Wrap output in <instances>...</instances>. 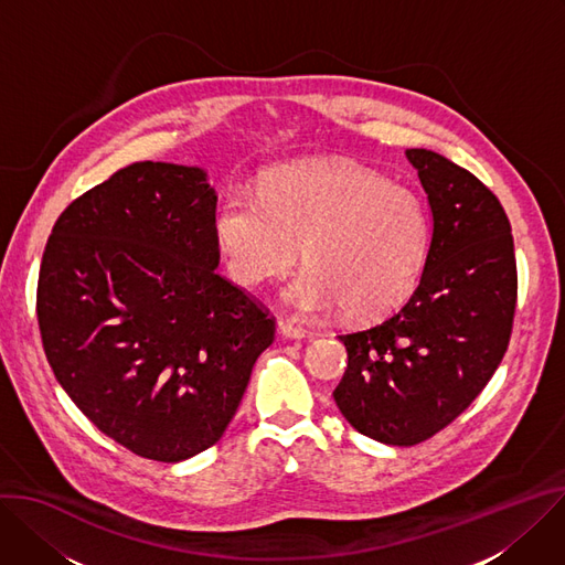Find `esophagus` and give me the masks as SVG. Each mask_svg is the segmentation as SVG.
Here are the masks:
<instances>
[{"label": "esophagus", "instance_id": "obj_1", "mask_svg": "<svg viewBox=\"0 0 565 565\" xmlns=\"http://www.w3.org/2000/svg\"><path fill=\"white\" fill-rule=\"evenodd\" d=\"M277 329H279V333H281L284 338H292V340H301V338H306V331H303L301 327H295L292 322H286V320H279Z\"/></svg>", "mask_w": 565, "mask_h": 565}]
</instances>
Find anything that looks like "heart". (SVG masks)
Returning <instances> with one entry per match:
<instances>
[{
    "instance_id": "1",
    "label": "heart",
    "mask_w": 565,
    "mask_h": 565,
    "mask_svg": "<svg viewBox=\"0 0 565 565\" xmlns=\"http://www.w3.org/2000/svg\"><path fill=\"white\" fill-rule=\"evenodd\" d=\"M214 234L238 288L303 268L286 303L303 313L342 306L351 320H374L413 292L430 247V214L413 189L347 162H309L266 175L259 195L225 193Z\"/></svg>"
}]
</instances>
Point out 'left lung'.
I'll return each instance as SVG.
<instances>
[{
	"label": "left lung",
	"mask_w": 565,
	"mask_h": 565,
	"mask_svg": "<svg viewBox=\"0 0 565 565\" xmlns=\"http://www.w3.org/2000/svg\"><path fill=\"white\" fill-rule=\"evenodd\" d=\"M433 214L419 286L385 322L338 335L342 417L381 444L415 446L471 405L498 370L516 309V256L498 198L426 148L405 150Z\"/></svg>",
	"instance_id": "left-lung-1"
}]
</instances>
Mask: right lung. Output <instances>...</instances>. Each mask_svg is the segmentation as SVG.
<instances>
[{"instance_id": "obj_1", "label": "right lung", "mask_w": 565, "mask_h": 565, "mask_svg": "<svg viewBox=\"0 0 565 565\" xmlns=\"http://www.w3.org/2000/svg\"><path fill=\"white\" fill-rule=\"evenodd\" d=\"M207 171L137 162L76 198L46 241L38 324L81 413L135 455L214 446L275 322L223 279Z\"/></svg>"}]
</instances>
